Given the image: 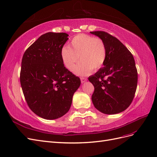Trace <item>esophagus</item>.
Instances as JSON below:
<instances>
[{
	"instance_id": "esophagus-1",
	"label": "esophagus",
	"mask_w": 157,
	"mask_h": 157,
	"mask_svg": "<svg viewBox=\"0 0 157 157\" xmlns=\"http://www.w3.org/2000/svg\"><path fill=\"white\" fill-rule=\"evenodd\" d=\"M87 78H84V77H82L81 78V82L83 83H84V82H86V81H87Z\"/></svg>"
}]
</instances>
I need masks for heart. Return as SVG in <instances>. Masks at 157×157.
Instances as JSON below:
<instances>
[{
	"mask_svg": "<svg viewBox=\"0 0 157 157\" xmlns=\"http://www.w3.org/2000/svg\"><path fill=\"white\" fill-rule=\"evenodd\" d=\"M82 62L75 68L78 61ZM62 62L70 71L80 75H87L92 70H97L105 64L107 57V49L105 41L100 37L81 33L75 35L69 47H64L61 51Z\"/></svg>",
	"mask_w": 157,
	"mask_h": 157,
	"instance_id": "1",
	"label": "heart"
}]
</instances>
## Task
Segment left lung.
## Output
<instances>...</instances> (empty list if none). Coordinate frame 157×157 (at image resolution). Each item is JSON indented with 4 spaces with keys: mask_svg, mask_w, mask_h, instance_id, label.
Listing matches in <instances>:
<instances>
[{
    "mask_svg": "<svg viewBox=\"0 0 157 157\" xmlns=\"http://www.w3.org/2000/svg\"><path fill=\"white\" fill-rule=\"evenodd\" d=\"M105 41L107 57L104 67L89 77L95 90L94 106L107 114L120 113L131 105L137 85V70L131 52L119 40L103 31H91Z\"/></svg>",
    "mask_w": 157,
    "mask_h": 157,
    "instance_id": "left-lung-1",
    "label": "left lung"
}]
</instances>
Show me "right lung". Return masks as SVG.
Masks as SVG:
<instances>
[{"instance_id": "right-lung-1", "label": "right lung", "mask_w": 157, "mask_h": 157, "mask_svg": "<svg viewBox=\"0 0 157 157\" xmlns=\"http://www.w3.org/2000/svg\"><path fill=\"white\" fill-rule=\"evenodd\" d=\"M66 33L42 35L25 51L21 60L20 83L29 109L44 119L59 118L68 113L79 78L62 62L61 51Z\"/></svg>"}]
</instances>
